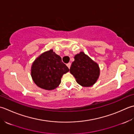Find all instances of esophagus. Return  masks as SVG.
I'll list each match as a JSON object with an SVG mask.
<instances>
[{"mask_svg":"<svg viewBox=\"0 0 134 134\" xmlns=\"http://www.w3.org/2000/svg\"><path fill=\"white\" fill-rule=\"evenodd\" d=\"M66 65H67V66H68V68H69V69H70V66H71V64L70 63V62H69V63H68V64H66Z\"/></svg>","mask_w":134,"mask_h":134,"instance_id":"obj_1","label":"esophagus"}]
</instances>
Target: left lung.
Returning a JSON list of instances; mask_svg holds the SVG:
<instances>
[{
	"label": "left lung",
	"instance_id": "8db88e82",
	"mask_svg": "<svg viewBox=\"0 0 134 134\" xmlns=\"http://www.w3.org/2000/svg\"><path fill=\"white\" fill-rule=\"evenodd\" d=\"M98 65L80 52L75 56V61L70 68V72L78 84L83 87H91L96 82L99 76Z\"/></svg>",
	"mask_w": 134,
	"mask_h": 134
}]
</instances>
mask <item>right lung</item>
<instances>
[{
  "label": "right lung",
  "mask_w": 134,
  "mask_h": 134,
  "mask_svg": "<svg viewBox=\"0 0 134 134\" xmlns=\"http://www.w3.org/2000/svg\"><path fill=\"white\" fill-rule=\"evenodd\" d=\"M69 70L61 57L50 50L43 53L34 62L31 76L38 87L51 90L59 85L62 75Z\"/></svg>",
  "instance_id": "1"
}]
</instances>
